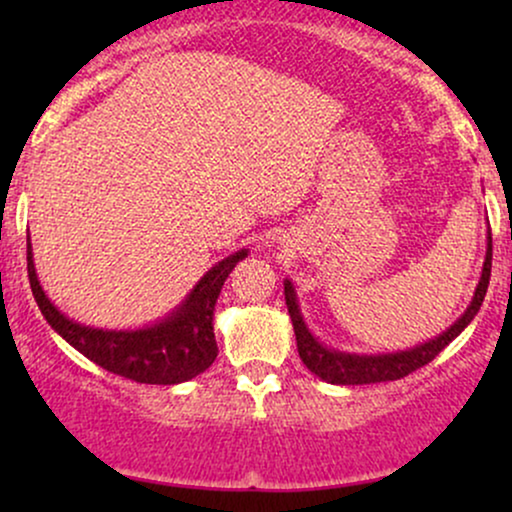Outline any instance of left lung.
<instances>
[{"instance_id": "8db88e82", "label": "left lung", "mask_w": 512, "mask_h": 512, "mask_svg": "<svg viewBox=\"0 0 512 512\" xmlns=\"http://www.w3.org/2000/svg\"><path fill=\"white\" fill-rule=\"evenodd\" d=\"M491 279V231H489V245H486V260L484 269H481V279L477 291H474L472 303L464 310V315L455 325H450L443 334H438L436 339H428L426 344L414 346L409 351H397V354H378V356H358V354H344V351L327 349L325 344H320L305 327L301 308H298L296 291L289 279L284 281V296H286V308H289L293 332H296V344H298V356L308 366L310 373H315L317 378H322L325 383L332 385H370V383H387V380H399L404 375L414 373L416 368L426 366L436 358L440 351L448 346L452 339L460 334L469 322L474 320V315L479 313L481 303H484L486 289H489Z\"/></svg>"}]
</instances>
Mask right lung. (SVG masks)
<instances>
[{
    "mask_svg": "<svg viewBox=\"0 0 512 512\" xmlns=\"http://www.w3.org/2000/svg\"><path fill=\"white\" fill-rule=\"evenodd\" d=\"M243 257H248V250L233 252L214 264L166 320L142 330H101L69 320L50 303L35 274L31 243L26 250L31 291L52 330L96 366L146 385L185 383L214 363L219 354L214 337V305L223 281Z\"/></svg>",
    "mask_w": 512,
    "mask_h": 512,
    "instance_id": "1",
    "label": "right lung"
}]
</instances>
